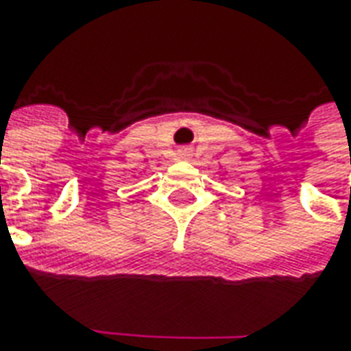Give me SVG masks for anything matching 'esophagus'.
<instances>
[{
	"instance_id": "1",
	"label": "esophagus",
	"mask_w": 351,
	"mask_h": 351,
	"mask_svg": "<svg viewBox=\"0 0 351 351\" xmlns=\"http://www.w3.org/2000/svg\"><path fill=\"white\" fill-rule=\"evenodd\" d=\"M178 154H180V158H187V156L191 154V150H189L187 146H183V148H180V150H178Z\"/></svg>"
}]
</instances>
